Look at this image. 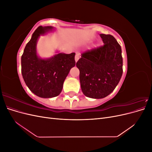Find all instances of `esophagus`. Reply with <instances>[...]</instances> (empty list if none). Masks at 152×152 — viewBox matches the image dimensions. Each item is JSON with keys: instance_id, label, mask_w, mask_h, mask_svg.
I'll return each mask as SVG.
<instances>
[{"instance_id": "obj_1", "label": "esophagus", "mask_w": 152, "mask_h": 152, "mask_svg": "<svg viewBox=\"0 0 152 152\" xmlns=\"http://www.w3.org/2000/svg\"><path fill=\"white\" fill-rule=\"evenodd\" d=\"M79 58H80V54H76L75 56V60L76 63L78 61V60H79Z\"/></svg>"}]
</instances>
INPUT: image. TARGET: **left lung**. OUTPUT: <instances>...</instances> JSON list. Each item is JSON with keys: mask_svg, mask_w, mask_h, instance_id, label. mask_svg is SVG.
Here are the masks:
<instances>
[{"mask_svg": "<svg viewBox=\"0 0 152 152\" xmlns=\"http://www.w3.org/2000/svg\"><path fill=\"white\" fill-rule=\"evenodd\" d=\"M99 35L103 46L87 50L76 63L82 93L94 99L105 98L112 93L123 73L121 45L111 35Z\"/></svg>", "mask_w": 152, "mask_h": 152, "instance_id": "8db88e82", "label": "left lung"}]
</instances>
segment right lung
I'll list each match as a JSON object with an SVG mask.
<instances>
[{
  "instance_id": "right-lung-1",
  "label": "right lung",
  "mask_w": 152,
  "mask_h": 152,
  "mask_svg": "<svg viewBox=\"0 0 152 152\" xmlns=\"http://www.w3.org/2000/svg\"><path fill=\"white\" fill-rule=\"evenodd\" d=\"M54 30L51 26H40L26 45L21 56V73L26 85L36 96L43 98L56 97L61 93L63 82L71 68L75 65V53H59L42 58L37 52L40 35Z\"/></svg>"
}]
</instances>
